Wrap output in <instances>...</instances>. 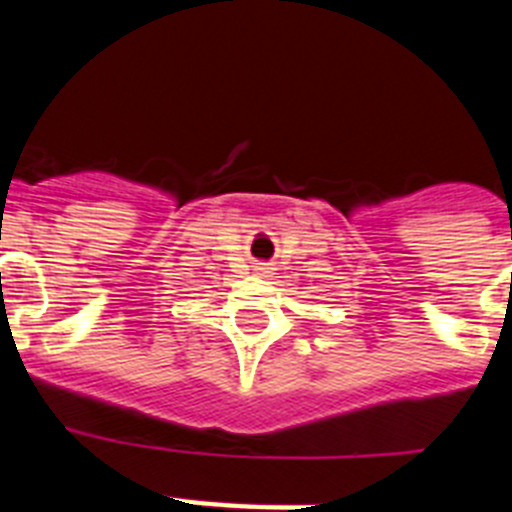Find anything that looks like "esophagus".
<instances>
[{"instance_id":"esophagus-1","label":"esophagus","mask_w":512,"mask_h":512,"mask_svg":"<svg viewBox=\"0 0 512 512\" xmlns=\"http://www.w3.org/2000/svg\"><path fill=\"white\" fill-rule=\"evenodd\" d=\"M256 271H259V277H269V264H259L256 266Z\"/></svg>"}]
</instances>
